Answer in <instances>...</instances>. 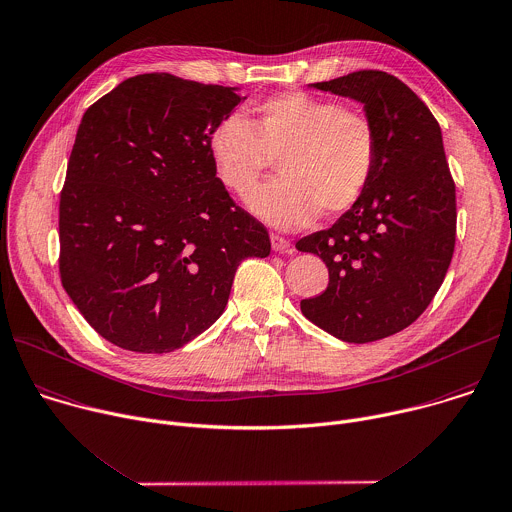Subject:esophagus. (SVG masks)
Segmentation results:
<instances>
[{"label": "esophagus", "instance_id": "1", "mask_svg": "<svg viewBox=\"0 0 512 512\" xmlns=\"http://www.w3.org/2000/svg\"><path fill=\"white\" fill-rule=\"evenodd\" d=\"M271 247H273V251H279V253L291 251V243L281 235H271Z\"/></svg>", "mask_w": 512, "mask_h": 512}]
</instances>
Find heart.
Segmentation results:
<instances>
[{
  "label": "heart",
  "mask_w": 512,
  "mask_h": 512,
  "mask_svg": "<svg viewBox=\"0 0 512 512\" xmlns=\"http://www.w3.org/2000/svg\"><path fill=\"white\" fill-rule=\"evenodd\" d=\"M378 154V130L368 116L305 92L255 104L251 122L231 114L209 136L215 177L235 197L251 195L279 160L281 179L249 199V209L279 229L356 207L376 177Z\"/></svg>",
  "instance_id": "b5f03b06"
}]
</instances>
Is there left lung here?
Returning <instances> with one entry per match:
<instances>
[{
	"label": "left lung",
	"instance_id": "obj_1",
	"mask_svg": "<svg viewBox=\"0 0 512 512\" xmlns=\"http://www.w3.org/2000/svg\"><path fill=\"white\" fill-rule=\"evenodd\" d=\"M311 86L362 102L380 154L364 199L295 243L329 271L327 289L301 311L342 342L368 344L414 323L440 289L456 241V187L440 124L402 80L360 70Z\"/></svg>",
	"mask_w": 512,
	"mask_h": 512
}]
</instances>
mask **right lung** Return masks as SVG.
I'll use <instances>...</instances> for the list:
<instances>
[{
	"label": "right lung",
	"mask_w": 512,
	"mask_h": 512,
	"mask_svg": "<svg viewBox=\"0 0 512 512\" xmlns=\"http://www.w3.org/2000/svg\"><path fill=\"white\" fill-rule=\"evenodd\" d=\"M237 88L152 72L82 116L60 195V277L110 344L168 354L225 311L235 271L267 257V229L235 205L209 156Z\"/></svg>",
	"instance_id": "1"
}]
</instances>
